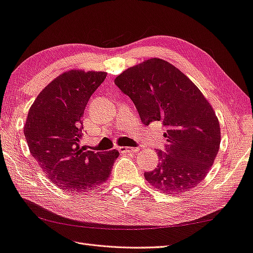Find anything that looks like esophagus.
Returning <instances> with one entry per match:
<instances>
[{
	"label": "esophagus",
	"mask_w": 253,
	"mask_h": 253,
	"mask_svg": "<svg viewBox=\"0 0 253 253\" xmlns=\"http://www.w3.org/2000/svg\"><path fill=\"white\" fill-rule=\"evenodd\" d=\"M120 153H133V152H137L138 149L136 148H130V146H119Z\"/></svg>",
	"instance_id": "esophagus-1"
}]
</instances>
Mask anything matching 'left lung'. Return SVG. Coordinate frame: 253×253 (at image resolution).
Listing matches in <instances>:
<instances>
[{"instance_id": "1", "label": "left lung", "mask_w": 253, "mask_h": 253, "mask_svg": "<svg viewBox=\"0 0 253 253\" xmlns=\"http://www.w3.org/2000/svg\"><path fill=\"white\" fill-rule=\"evenodd\" d=\"M132 100L144 125L162 122L166 151L144 178L165 194L190 191L205 179L218 154L221 129L211 104L178 68L151 58L128 68L114 80Z\"/></svg>"}]
</instances>
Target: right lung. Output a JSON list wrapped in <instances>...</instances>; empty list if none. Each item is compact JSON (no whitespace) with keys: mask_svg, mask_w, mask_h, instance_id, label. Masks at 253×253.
<instances>
[{"mask_svg":"<svg viewBox=\"0 0 253 253\" xmlns=\"http://www.w3.org/2000/svg\"><path fill=\"white\" fill-rule=\"evenodd\" d=\"M107 72L70 70L52 80L34 100L23 132L31 155L59 189L83 193L108 180L119 151H85L82 124L90 96Z\"/></svg>","mask_w":253,"mask_h":253,"instance_id":"obj_1","label":"right lung"}]
</instances>
